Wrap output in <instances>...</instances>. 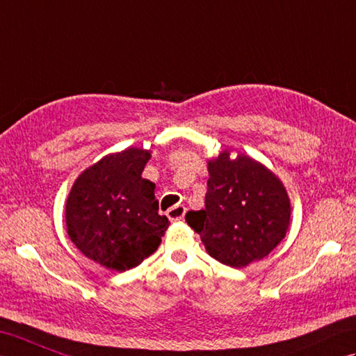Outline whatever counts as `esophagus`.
Wrapping results in <instances>:
<instances>
[{"label":"esophagus","mask_w":356,"mask_h":356,"mask_svg":"<svg viewBox=\"0 0 356 356\" xmlns=\"http://www.w3.org/2000/svg\"><path fill=\"white\" fill-rule=\"evenodd\" d=\"M186 211H187V209L184 207V205H173V207H170L169 210H168V218L172 220H181V219H184V216H186Z\"/></svg>","instance_id":"obj_1"}]
</instances>
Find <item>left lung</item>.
Here are the masks:
<instances>
[{
	"label": "left lung",
	"mask_w": 356,
	"mask_h": 356,
	"mask_svg": "<svg viewBox=\"0 0 356 356\" xmlns=\"http://www.w3.org/2000/svg\"><path fill=\"white\" fill-rule=\"evenodd\" d=\"M205 209L187 224L218 262L242 268L264 259L285 238L291 205L285 187L265 165L227 151L209 163Z\"/></svg>",
	"instance_id": "left-lung-1"
}]
</instances>
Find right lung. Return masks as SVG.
I'll return each instance as SVG.
<instances>
[{"mask_svg":"<svg viewBox=\"0 0 356 356\" xmlns=\"http://www.w3.org/2000/svg\"><path fill=\"white\" fill-rule=\"evenodd\" d=\"M151 154L129 147L86 169L65 205L71 242L114 271L140 265L155 252L169 219L158 215L155 184L141 178Z\"/></svg>","mask_w":356,"mask_h":356,"instance_id":"1","label":"right lung"}]
</instances>
